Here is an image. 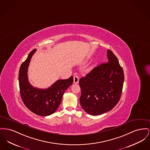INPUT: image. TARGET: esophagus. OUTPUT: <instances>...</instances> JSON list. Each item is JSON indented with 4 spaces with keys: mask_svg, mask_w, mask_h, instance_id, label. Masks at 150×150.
<instances>
[{
    "mask_svg": "<svg viewBox=\"0 0 150 150\" xmlns=\"http://www.w3.org/2000/svg\"><path fill=\"white\" fill-rule=\"evenodd\" d=\"M73 81L74 83H78L79 82V78L77 76H74L73 78Z\"/></svg>",
    "mask_w": 150,
    "mask_h": 150,
    "instance_id": "esophagus-1",
    "label": "esophagus"
}]
</instances>
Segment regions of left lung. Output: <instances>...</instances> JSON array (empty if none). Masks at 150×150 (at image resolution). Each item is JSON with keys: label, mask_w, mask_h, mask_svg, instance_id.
I'll return each instance as SVG.
<instances>
[{"label": "left lung", "mask_w": 150, "mask_h": 150, "mask_svg": "<svg viewBox=\"0 0 150 150\" xmlns=\"http://www.w3.org/2000/svg\"><path fill=\"white\" fill-rule=\"evenodd\" d=\"M107 57L108 62L97 65L79 81L81 105L91 115H102L112 110L122 94L124 81L122 68L109 49Z\"/></svg>", "instance_id": "1"}]
</instances>
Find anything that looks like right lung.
<instances>
[{
  "mask_svg": "<svg viewBox=\"0 0 150 150\" xmlns=\"http://www.w3.org/2000/svg\"><path fill=\"white\" fill-rule=\"evenodd\" d=\"M35 51L36 49L32 50L20 66L18 73L20 93L24 104L29 110L36 115L46 116L54 113L57 109L65 91L73 82V77L58 80L45 90L33 87L28 81L27 71Z\"/></svg>",
  "mask_w": 150,
  "mask_h": 150,
  "instance_id": "obj_1",
  "label": "right lung"
}]
</instances>
